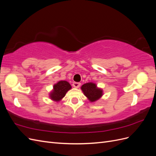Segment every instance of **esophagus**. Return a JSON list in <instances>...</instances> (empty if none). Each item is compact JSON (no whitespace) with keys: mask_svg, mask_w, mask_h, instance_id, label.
<instances>
[{"mask_svg":"<svg viewBox=\"0 0 156 156\" xmlns=\"http://www.w3.org/2000/svg\"><path fill=\"white\" fill-rule=\"evenodd\" d=\"M73 87H75V88H78L80 87V86H81V83H80L74 82V83H73Z\"/></svg>","mask_w":156,"mask_h":156,"instance_id":"esophagus-1","label":"esophagus"}]
</instances>
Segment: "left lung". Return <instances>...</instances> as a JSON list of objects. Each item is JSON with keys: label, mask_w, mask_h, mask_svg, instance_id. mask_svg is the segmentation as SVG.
<instances>
[{"label": "left lung", "mask_w": 156, "mask_h": 156, "mask_svg": "<svg viewBox=\"0 0 156 156\" xmlns=\"http://www.w3.org/2000/svg\"><path fill=\"white\" fill-rule=\"evenodd\" d=\"M81 89L84 95L92 103L99 100L103 95V89L98 87L96 83L92 82L84 84Z\"/></svg>", "instance_id": "left-lung-1"}]
</instances>
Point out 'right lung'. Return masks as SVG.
Here are the masks:
<instances>
[{"label": "right lung", "instance_id": "1", "mask_svg": "<svg viewBox=\"0 0 156 156\" xmlns=\"http://www.w3.org/2000/svg\"><path fill=\"white\" fill-rule=\"evenodd\" d=\"M72 88L71 84L66 81H60L53 85V88L49 93L51 100L58 102L66 96L67 92Z\"/></svg>", "mask_w": 156, "mask_h": 156}]
</instances>
